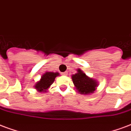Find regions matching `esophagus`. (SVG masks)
<instances>
[{
  "label": "esophagus",
  "mask_w": 131,
  "mask_h": 131,
  "mask_svg": "<svg viewBox=\"0 0 131 131\" xmlns=\"http://www.w3.org/2000/svg\"><path fill=\"white\" fill-rule=\"evenodd\" d=\"M63 75H68V72H65L63 73Z\"/></svg>",
  "instance_id": "obj_1"
}]
</instances>
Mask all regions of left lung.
I'll use <instances>...</instances> for the list:
<instances>
[{"mask_svg":"<svg viewBox=\"0 0 131 131\" xmlns=\"http://www.w3.org/2000/svg\"><path fill=\"white\" fill-rule=\"evenodd\" d=\"M77 73L72 75V79L77 91L81 95H88L94 93L98 87V82L88 77L81 69L77 70Z\"/></svg>","mask_w":131,"mask_h":131,"instance_id":"left-lung-1","label":"left lung"}]
</instances>
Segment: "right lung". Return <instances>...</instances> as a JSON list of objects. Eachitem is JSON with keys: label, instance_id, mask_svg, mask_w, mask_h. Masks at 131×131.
Listing matches in <instances>:
<instances>
[{"label": "right lung", "instance_id": "obj_1", "mask_svg": "<svg viewBox=\"0 0 131 131\" xmlns=\"http://www.w3.org/2000/svg\"><path fill=\"white\" fill-rule=\"evenodd\" d=\"M59 76L58 72H46L41 77L40 80L36 82L34 88L39 92H47L50 85L54 83L55 78Z\"/></svg>", "mask_w": 131, "mask_h": 131}]
</instances>
